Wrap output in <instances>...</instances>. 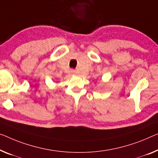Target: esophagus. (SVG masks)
<instances>
[{
    "label": "esophagus",
    "instance_id": "esophagus-1",
    "mask_svg": "<svg viewBox=\"0 0 158 158\" xmlns=\"http://www.w3.org/2000/svg\"><path fill=\"white\" fill-rule=\"evenodd\" d=\"M71 74L72 75H76L77 74V71L75 69H72L71 70Z\"/></svg>",
    "mask_w": 158,
    "mask_h": 158
}]
</instances>
